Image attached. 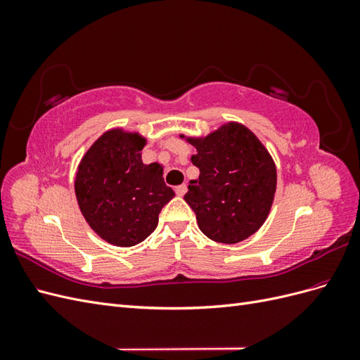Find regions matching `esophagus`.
Listing matches in <instances>:
<instances>
[{
  "label": "esophagus",
  "mask_w": 360,
  "mask_h": 360,
  "mask_svg": "<svg viewBox=\"0 0 360 360\" xmlns=\"http://www.w3.org/2000/svg\"><path fill=\"white\" fill-rule=\"evenodd\" d=\"M186 191H188L186 184H180V186H177V188H176V193L179 195V197H183V195L186 193Z\"/></svg>",
  "instance_id": "34e87169"
}]
</instances>
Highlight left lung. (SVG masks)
Wrapping results in <instances>:
<instances>
[{
  "mask_svg": "<svg viewBox=\"0 0 360 360\" xmlns=\"http://www.w3.org/2000/svg\"><path fill=\"white\" fill-rule=\"evenodd\" d=\"M180 138L197 148L200 176L184 195L200 230L213 242L236 245L266 222L276 192V165L252 130L226 122L202 136Z\"/></svg>",
  "mask_w": 360,
  "mask_h": 360,
  "instance_id": "8db88e82",
  "label": "left lung"
}]
</instances>
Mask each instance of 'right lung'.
Returning a JSON list of instances; mask_svg holds the SVG:
<instances>
[{
  "mask_svg": "<svg viewBox=\"0 0 360 360\" xmlns=\"http://www.w3.org/2000/svg\"><path fill=\"white\" fill-rule=\"evenodd\" d=\"M147 138L124 127L106 130L85 151L75 195L85 222L106 243L135 246L156 230L162 207L176 193L158 162L146 165Z\"/></svg>",
  "mask_w": 360,
  "mask_h": 360,
  "instance_id": "right-lung-1",
  "label": "right lung"
}]
</instances>
